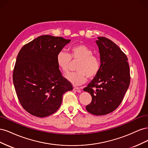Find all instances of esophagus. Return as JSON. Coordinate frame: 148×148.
<instances>
[{
  "instance_id": "1",
  "label": "esophagus",
  "mask_w": 148,
  "mask_h": 148,
  "mask_svg": "<svg viewBox=\"0 0 148 148\" xmlns=\"http://www.w3.org/2000/svg\"><path fill=\"white\" fill-rule=\"evenodd\" d=\"M73 91H75L76 92H81V89H80L78 87H74L73 88Z\"/></svg>"
}]
</instances>
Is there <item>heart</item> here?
<instances>
[{"mask_svg":"<svg viewBox=\"0 0 148 148\" xmlns=\"http://www.w3.org/2000/svg\"><path fill=\"white\" fill-rule=\"evenodd\" d=\"M92 49L83 44L71 46L69 53L64 50L60 51L56 56V64L62 73L69 71L71 61H78L75 72L66 75V79L74 85L84 83L87 78L91 79L99 72L101 63L99 58L93 54Z\"/></svg>","mask_w":148,"mask_h":148,"instance_id":"obj_1","label":"heart"}]
</instances>
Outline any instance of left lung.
Here are the masks:
<instances>
[{"label":"left lung","instance_id":"obj_1","mask_svg":"<svg viewBox=\"0 0 148 148\" xmlns=\"http://www.w3.org/2000/svg\"><path fill=\"white\" fill-rule=\"evenodd\" d=\"M101 69L83 90L91 94L92 101L86 106L88 112L104 115L115 110L122 102L130 83L128 58L111 40L98 38Z\"/></svg>","mask_w":148,"mask_h":148}]
</instances>
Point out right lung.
I'll return each instance as SVG.
<instances>
[{
	"label": "right lung",
	"mask_w": 148,
	"mask_h": 148,
	"mask_svg": "<svg viewBox=\"0 0 148 148\" xmlns=\"http://www.w3.org/2000/svg\"><path fill=\"white\" fill-rule=\"evenodd\" d=\"M70 39L42 35L24 45L17 56L13 82L23 108L38 117L59 109L62 96L73 89L56 64V56Z\"/></svg>",
	"instance_id": "right-lung-1"
}]
</instances>
